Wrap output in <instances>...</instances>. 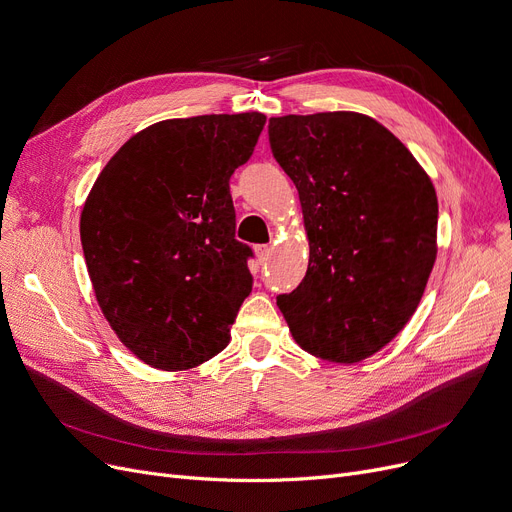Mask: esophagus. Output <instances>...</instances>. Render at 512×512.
Wrapping results in <instances>:
<instances>
[{
	"instance_id": "1",
	"label": "esophagus",
	"mask_w": 512,
	"mask_h": 512,
	"mask_svg": "<svg viewBox=\"0 0 512 512\" xmlns=\"http://www.w3.org/2000/svg\"><path fill=\"white\" fill-rule=\"evenodd\" d=\"M253 251H255V255H257V261H259V263H265L267 259H270L272 247H267V245H255Z\"/></svg>"
}]
</instances>
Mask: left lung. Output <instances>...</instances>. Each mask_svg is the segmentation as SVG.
I'll use <instances>...</instances> for the list:
<instances>
[{
  "mask_svg": "<svg viewBox=\"0 0 512 512\" xmlns=\"http://www.w3.org/2000/svg\"><path fill=\"white\" fill-rule=\"evenodd\" d=\"M267 132L309 238L307 274L278 307L303 351L359 363L423 297L438 253L436 188L386 126L357 112L270 118Z\"/></svg>",
  "mask_w": 512,
  "mask_h": 512,
  "instance_id": "left-lung-1",
  "label": "left lung"
}]
</instances>
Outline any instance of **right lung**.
I'll return each mask as SVG.
<instances>
[{
    "instance_id": "1",
    "label": "right lung",
    "mask_w": 512,
    "mask_h": 512,
    "mask_svg": "<svg viewBox=\"0 0 512 512\" xmlns=\"http://www.w3.org/2000/svg\"><path fill=\"white\" fill-rule=\"evenodd\" d=\"M263 126L259 112L161 120L130 137L91 188L80 242L97 303L151 367L191 369L230 342L253 288L230 176Z\"/></svg>"
}]
</instances>
